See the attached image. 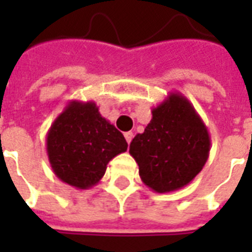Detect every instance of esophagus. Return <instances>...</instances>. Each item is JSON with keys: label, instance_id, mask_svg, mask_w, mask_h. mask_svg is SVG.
Here are the masks:
<instances>
[{"label": "esophagus", "instance_id": "esophagus-1", "mask_svg": "<svg viewBox=\"0 0 252 252\" xmlns=\"http://www.w3.org/2000/svg\"><path fill=\"white\" fill-rule=\"evenodd\" d=\"M124 137H126V142H128V144H130L132 138H133V133H132V132H126V133H124Z\"/></svg>", "mask_w": 252, "mask_h": 252}]
</instances>
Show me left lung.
I'll return each instance as SVG.
<instances>
[{
  "label": "left lung",
  "mask_w": 252,
  "mask_h": 252,
  "mask_svg": "<svg viewBox=\"0 0 252 252\" xmlns=\"http://www.w3.org/2000/svg\"><path fill=\"white\" fill-rule=\"evenodd\" d=\"M152 120L129 145L145 186L158 192L191 183L207 163L211 136L203 119L184 95L171 93L152 110Z\"/></svg>",
  "instance_id": "8db88e82"
}]
</instances>
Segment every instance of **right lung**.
Instances as JSON below:
<instances>
[{
	"label": "right lung",
	"mask_w": 252,
	"mask_h": 252,
	"mask_svg": "<svg viewBox=\"0 0 252 252\" xmlns=\"http://www.w3.org/2000/svg\"><path fill=\"white\" fill-rule=\"evenodd\" d=\"M45 142L55 175L78 189L98 184L108 162L128 148L122 132L91 100H70L52 123Z\"/></svg>",
	"instance_id": "obj_1"
}]
</instances>
